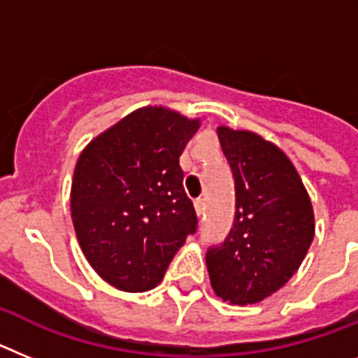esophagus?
Masks as SVG:
<instances>
[{"label": "esophagus", "instance_id": "34e87169", "mask_svg": "<svg viewBox=\"0 0 358 358\" xmlns=\"http://www.w3.org/2000/svg\"><path fill=\"white\" fill-rule=\"evenodd\" d=\"M194 207H196V213L203 214L205 213V198H198V200H194Z\"/></svg>", "mask_w": 358, "mask_h": 358}]
</instances>
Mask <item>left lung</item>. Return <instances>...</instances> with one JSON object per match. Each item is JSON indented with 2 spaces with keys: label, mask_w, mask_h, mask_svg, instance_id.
<instances>
[{
  "label": "left lung",
  "mask_w": 358,
  "mask_h": 358,
  "mask_svg": "<svg viewBox=\"0 0 358 358\" xmlns=\"http://www.w3.org/2000/svg\"><path fill=\"white\" fill-rule=\"evenodd\" d=\"M234 178L236 213L220 245L207 248L210 285L223 301L252 304L299 268L313 239V210L281 149L250 131L217 127Z\"/></svg>",
  "instance_id": "obj_1"
}]
</instances>
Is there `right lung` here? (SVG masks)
Returning <instances> with one entry per match:
<instances>
[{"instance_id":"add662e5","label":"right lung","mask_w":358,"mask_h":358,"mask_svg":"<svg viewBox=\"0 0 358 358\" xmlns=\"http://www.w3.org/2000/svg\"><path fill=\"white\" fill-rule=\"evenodd\" d=\"M200 120L142 108L90 142L71 182V220L90 265L126 292L162 281L198 229L180 157Z\"/></svg>"}]
</instances>
